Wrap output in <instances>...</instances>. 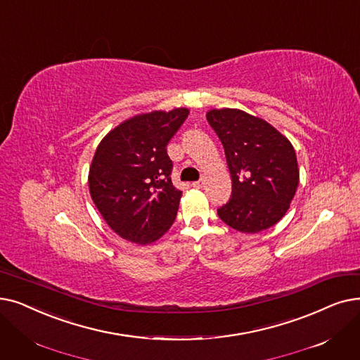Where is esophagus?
I'll return each mask as SVG.
<instances>
[{
    "mask_svg": "<svg viewBox=\"0 0 360 360\" xmlns=\"http://www.w3.org/2000/svg\"><path fill=\"white\" fill-rule=\"evenodd\" d=\"M202 185H205V179H198V181H195V182H193V186L194 188H202Z\"/></svg>",
    "mask_w": 360,
    "mask_h": 360,
    "instance_id": "1",
    "label": "esophagus"
}]
</instances>
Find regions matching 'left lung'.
I'll return each instance as SVG.
<instances>
[{
  "label": "left lung",
  "instance_id": "left-lung-1",
  "mask_svg": "<svg viewBox=\"0 0 360 360\" xmlns=\"http://www.w3.org/2000/svg\"><path fill=\"white\" fill-rule=\"evenodd\" d=\"M206 117L224 146L232 178L231 198L217 209L219 217L245 233L274 226L299 185L294 147L266 120L238 108H213Z\"/></svg>",
  "mask_w": 360,
  "mask_h": 360
}]
</instances>
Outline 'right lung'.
I'll return each mask as SVG.
<instances>
[{"mask_svg": "<svg viewBox=\"0 0 360 360\" xmlns=\"http://www.w3.org/2000/svg\"><path fill=\"white\" fill-rule=\"evenodd\" d=\"M185 107L134 116L108 132L89 167V194L122 238L150 244L174 224L182 191L172 184L166 146L188 117Z\"/></svg>", "mask_w": 360, "mask_h": 360, "instance_id": "add662e5", "label": "right lung"}]
</instances>
